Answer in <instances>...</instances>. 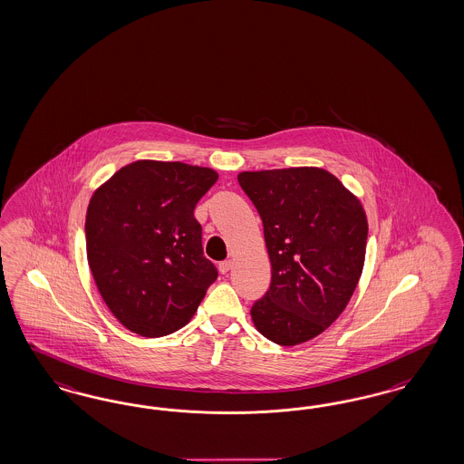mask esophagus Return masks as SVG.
Masks as SVG:
<instances>
[{
  "mask_svg": "<svg viewBox=\"0 0 464 464\" xmlns=\"http://www.w3.org/2000/svg\"><path fill=\"white\" fill-rule=\"evenodd\" d=\"M231 266H233V262H231V260H224V262L219 264V271H221V274H227L229 269H231Z\"/></svg>",
  "mask_w": 464,
  "mask_h": 464,
  "instance_id": "1",
  "label": "esophagus"
}]
</instances>
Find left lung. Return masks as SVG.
I'll use <instances>...</instances> for the list:
<instances>
[{"label": "left lung", "mask_w": 464, "mask_h": 464, "mask_svg": "<svg viewBox=\"0 0 464 464\" xmlns=\"http://www.w3.org/2000/svg\"><path fill=\"white\" fill-rule=\"evenodd\" d=\"M264 224L271 286L250 314L281 346L319 336L343 314L363 271L368 224L360 200L320 168L238 175Z\"/></svg>", "instance_id": "obj_1"}]
</instances>
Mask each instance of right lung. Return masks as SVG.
<instances>
[{
    "instance_id": "1",
    "label": "right lung",
    "mask_w": 464,
    "mask_h": 464,
    "mask_svg": "<svg viewBox=\"0 0 464 464\" xmlns=\"http://www.w3.org/2000/svg\"><path fill=\"white\" fill-rule=\"evenodd\" d=\"M216 181L208 168L137 160L92 195L89 267L112 315L131 333L160 337L181 329L218 279L193 216Z\"/></svg>"
}]
</instances>
